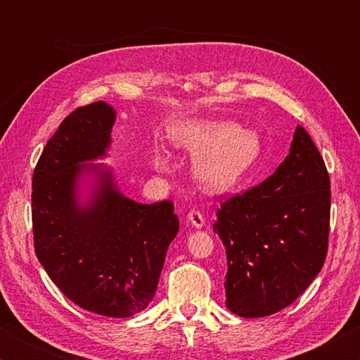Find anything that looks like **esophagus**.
I'll return each instance as SVG.
<instances>
[{
  "instance_id": "obj_1",
  "label": "esophagus",
  "mask_w": 360,
  "mask_h": 360,
  "mask_svg": "<svg viewBox=\"0 0 360 360\" xmlns=\"http://www.w3.org/2000/svg\"><path fill=\"white\" fill-rule=\"evenodd\" d=\"M187 219H188V222H191L193 227H197V229H202L205 225V216L198 210H192L191 212H188Z\"/></svg>"
}]
</instances>
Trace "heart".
<instances>
[{
	"label": "heart",
	"instance_id": "obj_1",
	"mask_svg": "<svg viewBox=\"0 0 360 360\" xmlns=\"http://www.w3.org/2000/svg\"><path fill=\"white\" fill-rule=\"evenodd\" d=\"M172 141L195 158V174L214 192L240 184L257 167L262 155L260 136L254 130H243L233 122L184 120L172 129ZM154 163L167 167L165 152L157 150Z\"/></svg>",
	"mask_w": 360,
	"mask_h": 360
}]
</instances>
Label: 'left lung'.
I'll return each mask as SVG.
<instances>
[{
  "mask_svg": "<svg viewBox=\"0 0 360 360\" xmlns=\"http://www.w3.org/2000/svg\"><path fill=\"white\" fill-rule=\"evenodd\" d=\"M328 227L330 178L311 136L297 125L276 172L217 210L212 229L227 254L230 311L265 318L297 300L324 265Z\"/></svg>",
  "mask_w": 360,
  "mask_h": 360,
  "instance_id": "8db88e82",
  "label": "left lung"
}]
</instances>
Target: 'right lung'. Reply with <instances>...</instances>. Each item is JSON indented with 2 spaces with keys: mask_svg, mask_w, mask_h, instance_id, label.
Instances as JSON below:
<instances>
[{
  "mask_svg": "<svg viewBox=\"0 0 360 360\" xmlns=\"http://www.w3.org/2000/svg\"><path fill=\"white\" fill-rule=\"evenodd\" d=\"M115 111L105 101L72 111L49 139L33 173L34 251L49 278L77 307L130 318L155 295L167 249L179 230L172 202L124 197L111 169L81 165L106 154ZM96 176L85 204L78 182Z\"/></svg>",
  "mask_w": 360,
  "mask_h": 360,
  "instance_id": "1",
  "label": "right lung"
}]
</instances>
